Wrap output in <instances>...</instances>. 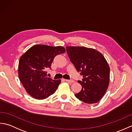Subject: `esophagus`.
I'll use <instances>...</instances> for the list:
<instances>
[{"label": "esophagus", "mask_w": 132, "mask_h": 132, "mask_svg": "<svg viewBox=\"0 0 132 132\" xmlns=\"http://www.w3.org/2000/svg\"><path fill=\"white\" fill-rule=\"evenodd\" d=\"M66 82H68V83H74V80H65Z\"/></svg>", "instance_id": "1"}]
</instances>
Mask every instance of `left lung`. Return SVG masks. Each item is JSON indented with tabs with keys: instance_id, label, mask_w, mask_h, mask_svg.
<instances>
[{
	"instance_id": "left-lung-1",
	"label": "left lung",
	"mask_w": 132,
	"mask_h": 132,
	"mask_svg": "<svg viewBox=\"0 0 132 132\" xmlns=\"http://www.w3.org/2000/svg\"><path fill=\"white\" fill-rule=\"evenodd\" d=\"M66 51L70 60L83 77L82 80L78 81L82 88L75 97L85 103L98 102L109 82L110 69L105 58L96 50L83 46H67Z\"/></svg>"
}]
</instances>
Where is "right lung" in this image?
Returning <instances> with one entry per match:
<instances>
[{
  "mask_svg": "<svg viewBox=\"0 0 132 132\" xmlns=\"http://www.w3.org/2000/svg\"><path fill=\"white\" fill-rule=\"evenodd\" d=\"M65 51L62 46L36 45L20 58L19 79L32 97L43 100L55 92L61 81L47 77L46 70L51 69L50 66L56 55Z\"/></svg>",
  "mask_w": 132,
  "mask_h": 132,
  "instance_id": "1",
  "label": "right lung"
}]
</instances>
